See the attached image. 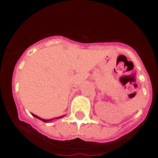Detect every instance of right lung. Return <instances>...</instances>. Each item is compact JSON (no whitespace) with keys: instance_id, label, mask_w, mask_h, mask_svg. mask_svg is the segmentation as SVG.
Wrapping results in <instances>:
<instances>
[{"instance_id":"right-lung-1","label":"right lung","mask_w":158,"mask_h":158,"mask_svg":"<svg viewBox=\"0 0 158 158\" xmlns=\"http://www.w3.org/2000/svg\"><path fill=\"white\" fill-rule=\"evenodd\" d=\"M31 115H33V116H34V117H35V118H39V119H40V120H42V121H43V122L47 123V122H49V121H51V119H44V118H40V117H39V116H37V115H34V114H31ZM64 116H65V115H64ZM64 116L57 117L56 118H62V117H64Z\"/></svg>"}]
</instances>
